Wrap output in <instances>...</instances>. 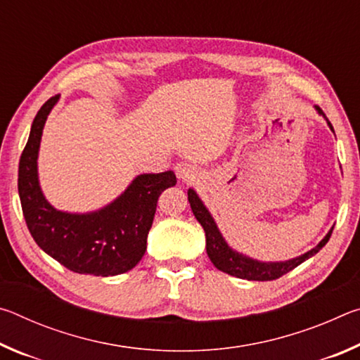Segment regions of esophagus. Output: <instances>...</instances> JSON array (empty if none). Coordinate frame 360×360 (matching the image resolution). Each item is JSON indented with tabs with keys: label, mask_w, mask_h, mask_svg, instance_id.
Here are the masks:
<instances>
[{
	"label": "esophagus",
	"mask_w": 360,
	"mask_h": 360,
	"mask_svg": "<svg viewBox=\"0 0 360 360\" xmlns=\"http://www.w3.org/2000/svg\"><path fill=\"white\" fill-rule=\"evenodd\" d=\"M174 173L182 181H193L195 178H197V174H198L197 173V168H195L192 163H188V162L176 163Z\"/></svg>",
	"instance_id": "34e87169"
}]
</instances>
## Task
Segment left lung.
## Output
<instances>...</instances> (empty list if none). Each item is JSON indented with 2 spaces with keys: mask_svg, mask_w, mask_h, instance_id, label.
<instances>
[{
  "mask_svg": "<svg viewBox=\"0 0 360 360\" xmlns=\"http://www.w3.org/2000/svg\"><path fill=\"white\" fill-rule=\"evenodd\" d=\"M314 109L316 112L326 119L328 129L333 131V127L326 117V114L322 112V109L319 106H314ZM187 195H188V203H191L193 216L197 217V221L205 230L206 254H208L212 265H214L217 270L227 273L230 276L249 279V281H271V279H276L279 276L285 275V273H289L290 270H294L295 266L303 264V262L308 260L309 257H313L314 254H318L321 249L326 246V243L328 241V238H330L332 230H333L332 227L318 245L304 254L298 255V257L281 260V262L259 260V259L249 257V255L231 248L227 243V240L224 238V235L221 233V230H219L214 217H212L210 210L205 206L203 200L198 197V193L195 192L193 188H188Z\"/></svg>",
  "mask_w": 360,
  "mask_h": 360,
  "instance_id": "left-lung-1",
  "label": "left lung"
}]
</instances>
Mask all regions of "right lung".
I'll list each match as a JSON object with an SVG mask.
<instances>
[{
    "label": "right lung",
    "mask_w": 360,
    "mask_h": 360,
    "mask_svg": "<svg viewBox=\"0 0 360 360\" xmlns=\"http://www.w3.org/2000/svg\"><path fill=\"white\" fill-rule=\"evenodd\" d=\"M60 95L52 96L36 114L19 162V197L27 227L42 251L81 275L115 276L135 266L148 248L157 200L176 176L143 173L100 210L70 212L57 210L39 184L38 157L42 130Z\"/></svg>",
    "instance_id": "add662e5"
}]
</instances>
